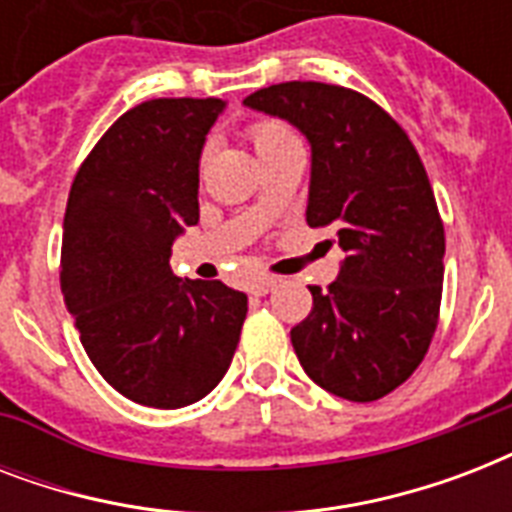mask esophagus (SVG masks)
I'll list each match as a JSON object with an SVG mask.
<instances>
[{"label":"esophagus","mask_w":512,"mask_h":512,"mask_svg":"<svg viewBox=\"0 0 512 512\" xmlns=\"http://www.w3.org/2000/svg\"><path fill=\"white\" fill-rule=\"evenodd\" d=\"M276 284H279V281L271 279V276H265V279H257L255 284L249 287V292H252L255 297H263V295H268V292H273V289H276Z\"/></svg>","instance_id":"obj_1"}]
</instances>
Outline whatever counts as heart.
<instances>
[{
  "label": "heart",
  "mask_w": 512,
  "mask_h": 512,
  "mask_svg": "<svg viewBox=\"0 0 512 512\" xmlns=\"http://www.w3.org/2000/svg\"><path fill=\"white\" fill-rule=\"evenodd\" d=\"M292 132L284 127L281 122H255L249 127V138L255 143V148H263L268 143H276V140H284L289 138Z\"/></svg>",
  "instance_id": "heart-1"
}]
</instances>
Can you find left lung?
<instances>
[{
  "mask_svg": "<svg viewBox=\"0 0 512 512\" xmlns=\"http://www.w3.org/2000/svg\"><path fill=\"white\" fill-rule=\"evenodd\" d=\"M244 106L279 116L311 143L305 220L337 228L345 252L327 292L292 329L316 385L348 401H377L412 377L433 340L444 284V223L420 154L361 92L284 82Z\"/></svg>",
  "mask_w": 512,
  "mask_h": 512,
  "instance_id": "8db88e82",
  "label": "left lung"
}]
</instances>
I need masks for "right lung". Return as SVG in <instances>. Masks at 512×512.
Segmentation results:
<instances>
[{"mask_svg":"<svg viewBox=\"0 0 512 512\" xmlns=\"http://www.w3.org/2000/svg\"><path fill=\"white\" fill-rule=\"evenodd\" d=\"M220 98H156L116 119L68 193L60 292L103 380L135 404L180 409L223 380L247 295L177 279L172 241L199 223V159Z\"/></svg>","mask_w":512,"mask_h":512,"instance_id":"1","label":"right lung"}]
</instances>
